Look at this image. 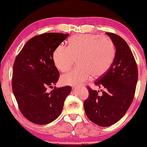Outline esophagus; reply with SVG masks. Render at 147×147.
<instances>
[{
    "label": "esophagus",
    "instance_id": "1",
    "mask_svg": "<svg viewBox=\"0 0 147 147\" xmlns=\"http://www.w3.org/2000/svg\"><path fill=\"white\" fill-rule=\"evenodd\" d=\"M73 88H77V86H73Z\"/></svg>",
    "mask_w": 147,
    "mask_h": 147
}]
</instances>
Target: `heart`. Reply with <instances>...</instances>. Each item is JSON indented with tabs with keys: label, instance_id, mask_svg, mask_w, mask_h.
<instances>
[{
	"label": "heart",
	"instance_id": "heart-1",
	"mask_svg": "<svg viewBox=\"0 0 147 147\" xmlns=\"http://www.w3.org/2000/svg\"><path fill=\"white\" fill-rule=\"evenodd\" d=\"M115 55L111 39L94 34H78L72 36L69 47L59 45L53 53V62L59 71L66 72L78 62L79 67L61 76L65 85H76L92 76H102L112 65Z\"/></svg>",
	"mask_w": 147,
	"mask_h": 147
}]
</instances>
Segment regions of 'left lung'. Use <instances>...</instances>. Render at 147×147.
Here are the masks:
<instances>
[{
	"mask_svg": "<svg viewBox=\"0 0 147 147\" xmlns=\"http://www.w3.org/2000/svg\"><path fill=\"white\" fill-rule=\"evenodd\" d=\"M116 48L113 63L108 71L95 81L101 90L87 87L88 98L84 109L88 119L100 127H109L123 117L133 102L138 80V69L134 56L126 41L114 33L107 32Z\"/></svg>",
	"mask_w": 147,
	"mask_h": 147,
	"instance_id": "obj_1",
	"label": "left lung"
}]
</instances>
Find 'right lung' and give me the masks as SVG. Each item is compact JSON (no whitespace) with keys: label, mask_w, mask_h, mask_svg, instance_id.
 Segmentation results:
<instances>
[{"label":"right lung","mask_w":147,"mask_h":147,"mask_svg":"<svg viewBox=\"0 0 147 147\" xmlns=\"http://www.w3.org/2000/svg\"><path fill=\"white\" fill-rule=\"evenodd\" d=\"M69 34L44 33L30 38L16 57L12 71V91L20 112L36 125H47L61 115L71 86L54 88L59 72L53 53Z\"/></svg>","instance_id":"add662e5"}]
</instances>
